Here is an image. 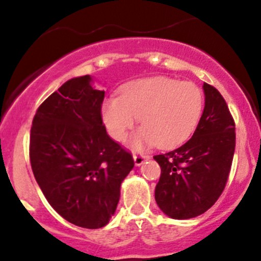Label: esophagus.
Listing matches in <instances>:
<instances>
[{
	"label": "esophagus",
	"instance_id": "obj_1",
	"mask_svg": "<svg viewBox=\"0 0 261 261\" xmlns=\"http://www.w3.org/2000/svg\"><path fill=\"white\" fill-rule=\"evenodd\" d=\"M149 155L147 154H134V160H135V164L138 165H141L144 162H145L146 159H149Z\"/></svg>",
	"mask_w": 261,
	"mask_h": 261
}]
</instances>
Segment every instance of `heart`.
I'll use <instances>...</instances> for the list:
<instances>
[{
	"instance_id": "obj_1",
	"label": "heart",
	"mask_w": 261,
	"mask_h": 261,
	"mask_svg": "<svg viewBox=\"0 0 261 261\" xmlns=\"http://www.w3.org/2000/svg\"><path fill=\"white\" fill-rule=\"evenodd\" d=\"M202 110L203 93L197 84L152 77L130 82L120 96L107 98L102 117L115 140H123L139 117L143 127L134 136V146L173 147L192 135Z\"/></svg>"
}]
</instances>
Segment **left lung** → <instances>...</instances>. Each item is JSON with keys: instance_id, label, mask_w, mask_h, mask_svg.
I'll return each mask as SVG.
<instances>
[{"instance_id": "obj_1", "label": "left lung", "mask_w": 261, "mask_h": 261, "mask_svg": "<svg viewBox=\"0 0 261 261\" xmlns=\"http://www.w3.org/2000/svg\"><path fill=\"white\" fill-rule=\"evenodd\" d=\"M204 110L193 136L165 154L160 165L155 201L165 215L187 220L202 215L220 198L235 152V121L222 94L203 83Z\"/></svg>"}]
</instances>
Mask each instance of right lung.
<instances>
[{
  "mask_svg": "<svg viewBox=\"0 0 261 261\" xmlns=\"http://www.w3.org/2000/svg\"><path fill=\"white\" fill-rule=\"evenodd\" d=\"M103 98L89 75L73 78L39 106L30 131L39 187L63 218L84 228L109 223L121 183L135 165L133 154L107 134Z\"/></svg>",
  "mask_w": 261,
  "mask_h": 261,
  "instance_id": "right-lung-1",
  "label": "right lung"
}]
</instances>
